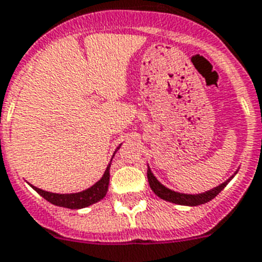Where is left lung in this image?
<instances>
[{
	"label": "left lung",
	"mask_w": 262,
	"mask_h": 262,
	"mask_svg": "<svg viewBox=\"0 0 262 262\" xmlns=\"http://www.w3.org/2000/svg\"><path fill=\"white\" fill-rule=\"evenodd\" d=\"M236 174V172H235ZM235 175H232L231 178L227 179L224 183L219 185L217 187L212 188V190H208L206 192H202V194H195V195H191V194H181V192H177V191H172L170 188L165 187V186L158 182V179L156 178L150 170V167H147V181H149V185L150 188L154 191V194L157 196H159L161 199L166 200V202H170V203H175V204H181V206H199V204H204L207 202H210L212 200L216 195L219 194L220 191L223 188L226 187L228 185V182L233 178Z\"/></svg>",
	"instance_id": "obj_1"
}]
</instances>
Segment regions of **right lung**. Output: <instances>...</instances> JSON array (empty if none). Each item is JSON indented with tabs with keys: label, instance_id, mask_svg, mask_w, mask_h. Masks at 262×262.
Here are the masks:
<instances>
[{
	"label": "right lung",
	"instance_id": "add662e5",
	"mask_svg": "<svg viewBox=\"0 0 262 262\" xmlns=\"http://www.w3.org/2000/svg\"><path fill=\"white\" fill-rule=\"evenodd\" d=\"M121 146V145H120ZM120 146L116 149L117 151L120 149ZM115 151V153H116ZM112 162V161H111ZM109 169H111V163L106 166V170L104 172V175L101 177L99 182H96L92 187L87 188V190L80 191V192H75V194H54V192H49V191L40 190V188L35 187V186H31L34 190L43 196L47 202H50L54 206L59 207H66V208H71V210H79V208H84V207H88L91 204L97 203L99 200L103 199L106 195V191H108L109 186Z\"/></svg>",
	"mask_w": 262,
	"mask_h": 262
}]
</instances>
